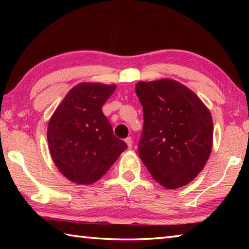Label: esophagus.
<instances>
[{"label":"esophagus","mask_w":249,"mask_h":249,"mask_svg":"<svg viewBox=\"0 0 249 249\" xmlns=\"http://www.w3.org/2000/svg\"><path fill=\"white\" fill-rule=\"evenodd\" d=\"M125 142H126V144H127L128 148H132V146H133V140H132V137H127V138H126Z\"/></svg>","instance_id":"1"}]
</instances>
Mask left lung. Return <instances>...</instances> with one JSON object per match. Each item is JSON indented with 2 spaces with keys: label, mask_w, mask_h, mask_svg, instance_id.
<instances>
[{
  "label": "left lung",
  "mask_w": 249,
  "mask_h": 249,
  "mask_svg": "<svg viewBox=\"0 0 249 249\" xmlns=\"http://www.w3.org/2000/svg\"><path fill=\"white\" fill-rule=\"evenodd\" d=\"M135 90L144 111L138 155L157 182L183 187L200 174L212 150L210 111L175 80L141 81Z\"/></svg>",
  "instance_id": "8db88e82"
}]
</instances>
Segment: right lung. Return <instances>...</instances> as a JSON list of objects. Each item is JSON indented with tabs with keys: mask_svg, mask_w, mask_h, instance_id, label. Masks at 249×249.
Returning <instances> with one entry per match:
<instances>
[{
	"mask_svg": "<svg viewBox=\"0 0 249 249\" xmlns=\"http://www.w3.org/2000/svg\"><path fill=\"white\" fill-rule=\"evenodd\" d=\"M115 89V84L80 83L68 92L49 121L50 154L59 171L72 182L98 181L127 148L102 112Z\"/></svg>",
	"mask_w": 249,
	"mask_h": 249,
	"instance_id": "right-lung-1",
	"label": "right lung"
}]
</instances>
